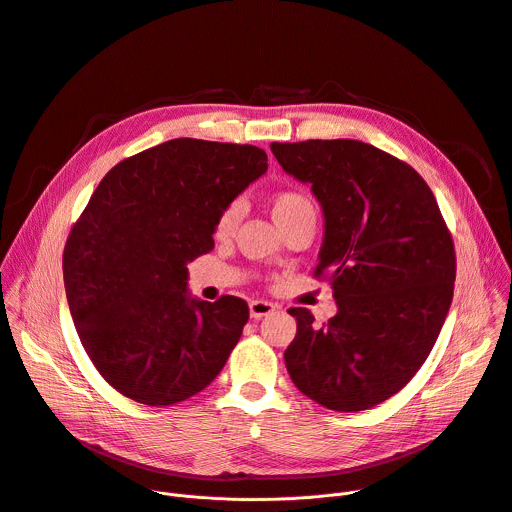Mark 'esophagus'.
Here are the masks:
<instances>
[{
    "label": "esophagus",
    "instance_id": "1",
    "mask_svg": "<svg viewBox=\"0 0 512 512\" xmlns=\"http://www.w3.org/2000/svg\"><path fill=\"white\" fill-rule=\"evenodd\" d=\"M275 304H271V302H265V300H253L251 304H249V312H251V318H255V320H261V318H265V316H269L271 312H275Z\"/></svg>",
    "mask_w": 512,
    "mask_h": 512
}]
</instances>
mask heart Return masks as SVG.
<instances>
[{
	"label": "heart",
	"instance_id": "1",
	"mask_svg": "<svg viewBox=\"0 0 512 512\" xmlns=\"http://www.w3.org/2000/svg\"><path fill=\"white\" fill-rule=\"evenodd\" d=\"M269 208L271 216L279 229L287 227L289 223L298 221L302 216H316V206L314 202L300 190H277L269 198ZM241 218V202H229L221 212L214 218V237L216 239H229Z\"/></svg>",
	"mask_w": 512,
	"mask_h": 512
}]
</instances>
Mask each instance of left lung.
<instances>
[{
	"label": "left lung",
	"mask_w": 512,
	"mask_h": 512,
	"mask_svg": "<svg viewBox=\"0 0 512 512\" xmlns=\"http://www.w3.org/2000/svg\"><path fill=\"white\" fill-rule=\"evenodd\" d=\"M281 168L308 182L326 233L314 277L338 312L322 326L289 308L285 356L294 385L334 411L371 409L399 393L429 356L454 298L456 249L425 180L356 139L271 143Z\"/></svg>",
	"instance_id": "left-lung-1"
}]
</instances>
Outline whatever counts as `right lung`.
<instances>
[{
	"label": "right lung",
	"instance_id": "right-lung-1",
	"mask_svg": "<svg viewBox=\"0 0 512 512\" xmlns=\"http://www.w3.org/2000/svg\"><path fill=\"white\" fill-rule=\"evenodd\" d=\"M267 172L255 145L178 137L107 172L62 255L72 322L101 377L152 407L223 371L249 320L235 296L192 300L188 263L214 249V218Z\"/></svg>",
	"mask_w": 512,
	"mask_h": 512
}]
</instances>
